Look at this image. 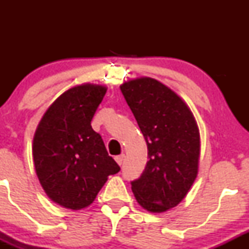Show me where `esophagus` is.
<instances>
[{"label": "esophagus", "instance_id": "esophagus-1", "mask_svg": "<svg viewBox=\"0 0 249 249\" xmlns=\"http://www.w3.org/2000/svg\"><path fill=\"white\" fill-rule=\"evenodd\" d=\"M124 158H125L124 154H121V156H117L115 159H116V161L118 162V165H122L123 161H124Z\"/></svg>", "mask_w": 249, "mask_h": 249}]
</instances>
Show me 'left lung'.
Wrapping results in <instances>:
<instances>
[{"mask_svg": "<svg viewBox=\"0 0 249 249\" xmlns=\"http://www.w3.org/2000/svg\"><path fill=\"white\" fill-rule=\"evenodd\" d=\"M121 90L148 150L146 167L131 188L144 210L166 212L186 196L198 176L200 134L196 118L173 90L151 77L123 83Z\"/></svg>", "mask_w": 249, "mask_h": 249, "instance_id": "obj_1", "label": "left lung"}]
</instances>
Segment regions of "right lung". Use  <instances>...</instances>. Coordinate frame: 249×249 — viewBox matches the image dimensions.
I'll return each instance as SVG.
<instances>
[{
    "mask_svg": "<svg viewBox=\"0 0 249 249\" xmlns=\"http://www.w3.org/2000/svg\"><path fill=\"white\" fill-rule=\"evenodd\" d=\"M107 90L90 83L69 89L45 111L36 128L33 158L37 178L47 196L64 208L90 206L107 177L121 170L91 126Z\"/></svg>",
    "mask_w": 249,
    "mask_h": 249,
    "instance_id": "1",
    "label": "right lung"
}]
</instances>
